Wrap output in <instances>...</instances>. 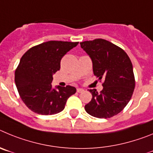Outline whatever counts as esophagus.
<instances>
[{
  "label": "esophagus",
  "instance_id": "1",
  "mask_svg": "<svg viewBox=\"0 0 153 153\" xmlns=\"http://www.w3.org/2000/svg\"><path fill=\"white\" fill-rule=\"evenodd\" d=\"M84 89H82V88H77V92H78V93H82V92L84 91Z\"/></svg>",
  "mask_w": 153,
  "mask_h": 153
}]
</instances>
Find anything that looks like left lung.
I'll list each match as a JSON object with an SVG mask.
<instances>
[{
  "label": "left lung",
  "mask_w": 153,
  "mask_h": 153,
  "mask_svg": "<svg viewBox=\"0 0 153 153\" xmlns=\"http://www.w3.org/2000/svg\"><path fill=\"white\" fill-rule=\"evenodd\" d=\"M90 56L94 75L104 78L103 90L98 93L91 89L92 98L85 106L86 112L97 118H110L117 115L131 99L135 88L133 65L121 48L109 41L96 39L80 42Z\"/></svg>",
  "instance_id": "left-lung-1"
}]
</instances>
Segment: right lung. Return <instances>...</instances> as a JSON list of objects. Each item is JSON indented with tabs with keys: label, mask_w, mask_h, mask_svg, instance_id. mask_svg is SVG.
<instances>
[{
	"label": "right lung",
	"mask_w": 153,
	"mask_h": 153,
	"mask_svg": "<svg viewBox=\"0 0 153 153\" xmlns=\"http://www.w3.org/2000/svg\"><path fill=\"white\" fill-rule=\"evenodd\" d=\"M78 42L48 41L29 49L15 71V83L20 97L29 109L42 115L61 112L75 87L52 86L53 75L60 69L62 58Z\"/></svg>",
	"instance_id": "add662e5"
}]
</instances>
